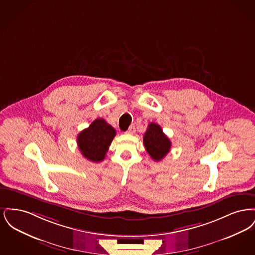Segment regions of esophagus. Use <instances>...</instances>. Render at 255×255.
I'll list each match as a JSON object with an SVG mask.
<instances>
[{
  "label": "esophagus",
  "instance_id": "obj_1",
  "mask_svg": "<svg viewBox=\"0 0 255 255\" xmlns=\"http://www.w3.org/2000/svg\"><path fill=\"white\" fill-rule=\"evenodd\" d=\"M135 132V128H134V125H131L130 127H129V129L127 130V133H130V134H133V133Z\"/></svg>",
  "mask_w": 255,
  "mask_h": 255
}]
</instances>
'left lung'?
Listing matches in <instances>:
<instances>
[{
	"instance_id": "obj_1",
	"label": "left lung",
	"mask_w": 255,
	"mask_h": 255,
	"mask_svg": "<svg viewBox=\"0 0 255 255\" xmlns=\"http://www.w3.org/2000/svg\"><path fill=\"white\" fill-rule=\"evenodd\" d=\"M143 144L147 153L155 161L164 158L171 149V141L167 135L162 132L161 127L157 123H150L143 135Z\"/></svg>"
}]
</instances>
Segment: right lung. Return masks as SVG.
Returning a JSON list of instances; mask_svg holds the SVG:
<instances>
[{
  "instance_id": "add662e5",
  "label": "right lung",
  "mask_w": 255,
  "mask_h": 255,
  "mask_svg": "<svg viewBox=\"0 0 255 255\" xmlns=\"http://www.w3.org/2000/svg\"><path fill=\"white\" fill-rule=\"evenodd\" d=\"M116 135V130L103 119H97L77 135L78 148L87 159L102 161Z\"/></svg>"
}]
</instances>
